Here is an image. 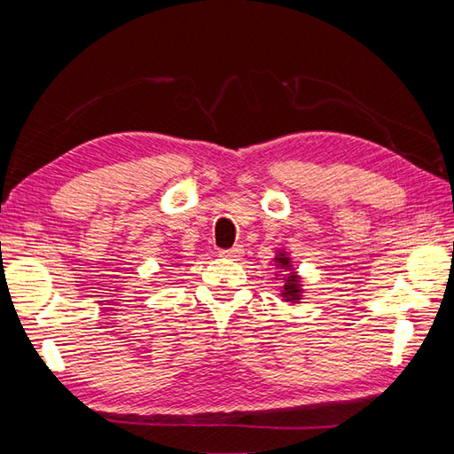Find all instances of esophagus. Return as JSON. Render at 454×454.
I'll list each match as a JSON object with an SVG mask.
<instances>
[{"mask_svg": "<svg viewBox=\"0 0 454 454\" xmlns=\"http://www.w3.org/2000/svg\"><path fill=\"white\" fill-rule=\"evenodd\" d=\"M242 254H244L242 246H234V247H230V249H220V252H218L220 257H230V259L242 257Z\"/></svg>", "mask_w": 454, "mask_h": 454, "instance_id": "esophagus-1", "label": "esophagus"}]
</instances>
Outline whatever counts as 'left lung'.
<instances>
[{
  "mask_svg": "<svg viewBox=\"0 0 454 454\" xmlns=\"http://www.w3.org/2000/svg\"><path fill=\"white\" fill-rule=\"evenodd\" d=\"M275 263L286 269L288 275L285 277V286H283V298L286 302H298L302 298V283H301V277L296 275V271H293V265H291V257L286 255V252H278L275 255Z\"/></svg>",
  "mask_w": 454,
  "mask_h": 454,
  "instance_id": "left-lung-1",
  "label": "left lung"
}]
</instances>
